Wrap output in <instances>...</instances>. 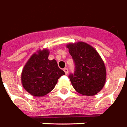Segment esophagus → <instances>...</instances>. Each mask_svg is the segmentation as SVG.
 Instances as JSON below:
<instances>
[{
    "label": "esophagus",
    "instance_id": "obj_1",
    "mask_svg": "<svg viewBox=\"0 0 127 127\" xmlns=\"http://www.w3.org/2000/svg\"><path fill=\"white\" fill-rule=\"evenodd\" d=\"M64 72L65 73V74H68V69L67 68H64Z\"/></svg>",
    "mask_w": 127,
    "mask_h": 127
}]
</instances>
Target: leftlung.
Listing matches in <instances>:
<instances>
[{
    "mask_svg": "<svg viewBox=\"0 0 127 127\" xmlns=\"http://www.w3.org/2000/svg\"><path fill=\"white\" fill-rule=\"evenodd\" d=\"M66 46L75 63V72L69 77L74 89L83 95H96L106 81V68L100 55L85 42L69 43Z\"/></svg>",
    "mask_w": 127,
    "mask_h": 127,
    "instance_id": "obj_1",
    "label": "left lung"
}]
</instances>
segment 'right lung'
Listing matches in <instances>:
<instances>
[{
  "label": "right lung",
  "instance_id": "obj_1",
  "mask_svg": "<svg viewBox=\"0 0 127 127\" xmlns=\"http://www.w3.org/2000/svg\"><path fill=\"white\" fill-rule=\"evenodd\" d=\"M48 49L38 50L30 57L21 74L24 89L36 97H41L55 88L60 77L64 74L55 60H50Z\"/></svg>",
  "mask_w": 127,
  "mask_h": 127
}]
</instances>
